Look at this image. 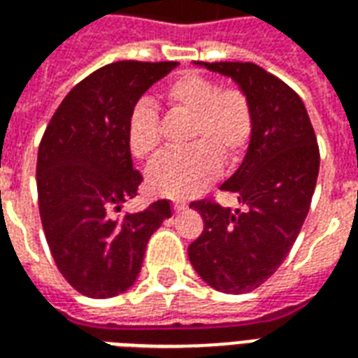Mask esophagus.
Here are the masks:
<instances>
[{"instance_id": "esophagus-1", "label": "esophagus", "mask_w": 358, "mask_h": 358, "mask_svg": "<svg viewBox=\"0 0 358 358\" xmlns=\"http://www.w3.org/2000/svg\"><path fill=\"white\" fill-rule=\"evenodd\" d=\"M172 209H174V213H184V210H187V203L186 201H174L172 203Z\"/></svg>"}]
</instances>
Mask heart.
<instances>
[{
	"label": "heart",
	"mask_w": 358,
	"mask_h": 358,
	"mask_svg": "<svg viewBox=\"0 0 358 358\" xmlns=\"http://www.w3.org/2000/svg\"><path fill=\"white\" fill-rule=\"evenodd\" d=\"M169 109L189 117L186 149L166 151L148 169L151 194L171 199L194 197L213 184L226 166L238 164L253 136V110L238 88H218L217 82L184 73L163 92ZM126 143L136 159L155 155L161 143L159 117L149 101L136 103L126 122Z\"/></svg>",
	"instance_id": "1"
}]
</instances>
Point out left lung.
<instances>
[{
	"mask_svg": "<svg viewBox=\"0 0 358 358\" xmlns=\"http://www.w3.org/2000/svg\"><path fill=\"white\" fill-rule=\"evenodd\" d=\"M232 78L248 95L253 136L243 161L220 189L245 209L195 201L201 236L187 248L195 272L222 293H248L284 263L307 218L320 153L307 109L285 82L255 63H195Z\"/></svg>",
	"mask_w": 358,
	"mask_h": 358,
	"instance_id": "left-lung-1",
	"label": "left lung"
}]
</instances>
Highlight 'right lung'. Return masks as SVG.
<instances>
[{
	"mask_svg": "<svg viewBox=\"0 0 358 358\" xmlns=\"http://www.w3.org/2000/svg\"><path fill=\"white\" fill-rule=\"evenodd\" d=\"M178 63L118 61L76 84L45 128L36 184L45 240L59 272L94 299L124 293L140 274L145 248L171 201L110 217L138 195L141 174L126 143L128 115Z\"/></svg>",
	"mask_w": 358,
	"mask_h": 358,
	"instance_id": "obj_1",
	"label": "right lung"
}]
</instances>
